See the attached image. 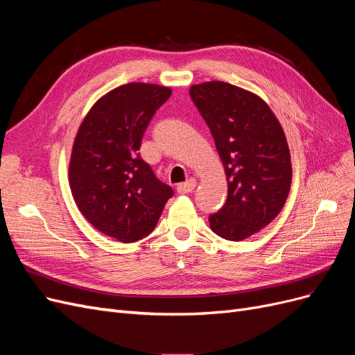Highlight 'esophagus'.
<instances>
[{"label":"esophagus","instance_id":"1","mask_svg":"<svg viewBox=\"0 0 355 355\" xmlns=\"http://www.w3.org/2000/svg\"><path fill=\"white\" fill-rule=\"evenodd\" d=\"M196 187H197L196 179H189V180L184 182V184L178 185V192H179V194H189V192L196 189Z\"/></svg>","mask_w":355,"mask_h":355}]
</instances>
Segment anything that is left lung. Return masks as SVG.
<instances>
[{"mask_svg":"<svg viewBox=\"0 0 355 355\" xmlns=\"http://www.w3.org/2000/svg\"><path fill=\"white\" fill-rule=\"evenodd\" d=\"M191 99L207 123L225 167L228 197L209 216L219 237L241 241L261 231L283 209L292 163L283 128L261 98L237 85H192Z\"/></svg>","mask_w":355,"mask_h":355,"instance_id":"obj_1","label":"left lung"}]
</instances>
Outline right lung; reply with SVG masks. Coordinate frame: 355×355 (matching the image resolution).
<instances>
[{
    "mask_svg": "<svg viewBox=\"0 0 355 355\" xmlns=\"http://www.w3.org/2000/svg\"><path fill=\"white\" fill-rule=\"evenodd\" d=\"M168 87L130 83L94 103L75 137L69 184L75 202L96 230L121 243L153 232L173 189L139 154Z\"/></svg>",
    "mask_w": 355,
    "mask_h": 355,
    "instance_id": "right-lung-1",
    "label": "right lung"
}]
</instances>
